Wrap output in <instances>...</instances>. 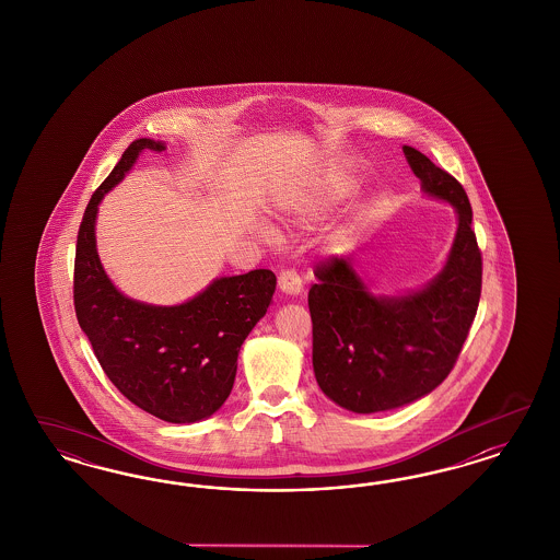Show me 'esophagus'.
Returning <instances> with one entry per match:
<instances>
[{
  "instance_id": "34e87169",
  "label": "esophagus",
  "mask_w": 560,
  "mask_h": 560,
  "mask_svg": "<svg viewBox=\"0 0 560 560\" xmlns=\"http://www.w3.org/2000/svg\"><path fill=\"white\" fill-rule=\"evenodd\" d=\"M279 289L283 293H288V295H300L302 289H304L302 277L293 271V269H283V271L279 272Z\"/></svg>"
}]
</instances>
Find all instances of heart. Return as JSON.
Here are the masks:
<instances>
[{
  "mask_svg": "<svg viewBox=\"0 0 560 560\" xmlns=\"http://www.w3.org/2000/svg\"><path fill=\"white\" fill-rule=\"evenodd\" d=\"M345 190H347V185H345V183H337L335 188L330 190V195H332V197H339L340 192H345ZM258 234L262 237H271V228H269V225H260V228H258Z\"/></svg>",
  "mask_w": 560,
  "mask_h": 560,
  "instance_id": "1",
  "label": "heart"
}]
</instances>
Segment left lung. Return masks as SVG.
Masks as SVG:
<instances>
[{
  "mask_svg": "<svg viewBox=\"0 0 560 560\" xmlns=\"http://www.w3.org/2000/svg\"><path fill=\"white\" fill-rule=\"evenodd\" d=\"M402 152L424 195L456 207L445 267L423 289L373 295L349 256H330L307 293L316 382L332 402L361 415L405 407L440 386L475 323L482 288L466 190L424 153L410 145Z\"/></svg>",
  "mask_w": 560,
  "mask_h": 560,
  "instance_id": "8db88e82",
  "label": "left lung"
}]
</instances>
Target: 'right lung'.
<instances>
[{"mask_svg": "<svg viewBox=\"0 0 560 560\" xmlns=\"http://www.w3.org/2000/svg\"><path fill=\"white\" fill-rule=\"evenodd\" d=\"M145 150L162 152L166 145L136 139L85 207L73 267L75 316L102 370L125 398L166 423H197L230 396L240 347L267 314L277 277L269 269L220 277L178 305L122 295L102 269L96 213L104 195Z\"/></svg>", "mask_w": 560, "mask_h": 560, "instance_id": "1", "label": "right lung"}]
</instances>
